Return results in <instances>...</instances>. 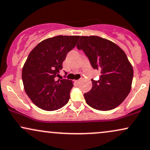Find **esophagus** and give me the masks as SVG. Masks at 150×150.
Instances as JSON below:
<instances>
[{"label": "esophagus", "mask_w": 150, "mask_h": 150, "mask_svg": "<svg viewBox=\"0 0 150 150\" xmlns=\"http://www.w3.org/2000/svg\"><path fill=\"white\" fill-rule=\"evenodd\" d=\"M80 81H81V79H79V80H76V82L77 83H79L80 82Z\"/></svg>", "instance_id": "1"}]
</instances>
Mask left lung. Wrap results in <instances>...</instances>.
Listing matches in <instances>:
<instances>
[{
	"label": "left lung",
	"instance_id": "8db88e82",
	"mask_svg": "<svg viewBox=\"0 0 150 150\" xmlns=\"http://www.w3.org/2000/svg\"><path fill=\"white\" fill-rule=\"evenodd\" d=\"M77 49L82 50L94 69L100 71L98 81L84 94L86 103L99 110L119 106L130 92L134 71L127 56L117 44L98 36H80Z\"/></svg>",
	"mask_w": 150,
	"mask_h": 150
}]
</instances>
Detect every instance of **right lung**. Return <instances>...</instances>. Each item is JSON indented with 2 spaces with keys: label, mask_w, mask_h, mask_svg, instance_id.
<instances>
[{
  "label": "right lung",
  "mask_w": 150,
  "mask_h": 150,
  "mask_svg": "<svg viewBox=\"0 0 150 150\" xmlns=\"http://www.w3.org/2000/svg\"><path fill=\"white\" fill-rule=\"evenodd\" d=\"M79 36L58 35L39 43L30 53L23 69L24 89L35 105L51 111L60 109L69 101L73 83L58 79L62 62L76 45Z\"/></svg>",
  "instance_id": "add662e5"
}]
</instances>
